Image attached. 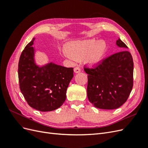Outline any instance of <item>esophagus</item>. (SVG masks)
Returning <instances> with one entry per match:
<instances>
[{
    "label": "esophagus",
    "mask_w": 148,
    "mask_h": 148,
    "mask_svg": "<svg viewBox=\"0 0 148 148\" xmlns=\"http://www.w3.org/2000/svg\"><path fill=\"white\" fill-rule=\"evenodd\" d=\"M74 72L75 73H78L79 72H81V70H80L79 67H75L74 69Z\"/></svg>",
    "instance_id": "1"
}]
</instances>
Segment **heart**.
I'll return each instance as SVG.
<instances>
[{"label":"heart","instance_id":"obj_1","mask_svg":"<svg viewBox=\"0 0 148 148\" xmlns=\"http://www.w3.org/2000/svg\"><path fill=\"white\" fill-rule=\"evenodd\" d=\"M65 57L81 60L84 59L92 68L102 64L108 51V44L105 40L96 41L89 39L77 40L67 42L65 46Z\"/></svg>","mask_w":148,"mask_h":148}]
</instances>
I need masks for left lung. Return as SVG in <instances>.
Returning <instances> with one entry per match:
<instances>
[{
    "label": "left lung",
    "mask_w": 148,
    "mask_h": 148,
    "mask_svg": "<svg viewBox=\"0 0 148 148\" xmlns=\"http://www.w3.org/2000/svg\"><path fill=\"white\" fill-rule=\"evenodd\" d=\"M119 47L128 49L120 38ZM88 76V100L97 108L112 110L127 101L133 88V61L127 51L116 53L95 69H84Z\"/></svg>",
    "instance_id": "left-lung-1"
}]
</instances>
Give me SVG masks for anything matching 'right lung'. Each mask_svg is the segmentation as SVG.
Returning a JSON list of instances; mask_svg holds the SVG:
<instances>
[{"label":"right lung","instance_id":"add662e5","mask_svg":"<svg viewBox=\"0 0 148 148\" xmlns=\"http://www.w3.org/2000/svg\"><path fill=\"white\" fill-rule=\"evenodd\" d=\"M35 38L22 52L18 63V79L21 93L29 106L41 112L54 110L64 104L66 92L73 77V68L48 62H36Z\"/></svg>","mask_w":148,"mask_h":148}]
</instances>
